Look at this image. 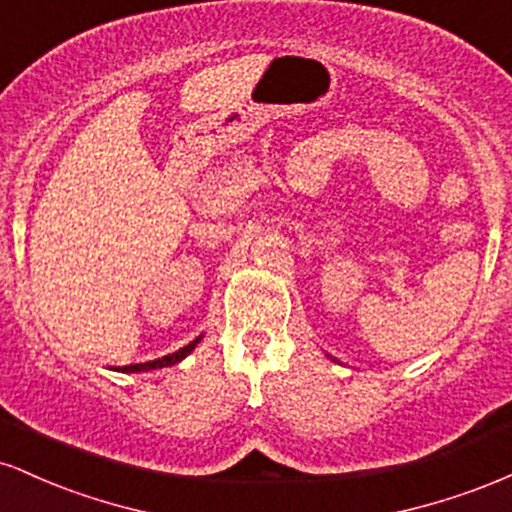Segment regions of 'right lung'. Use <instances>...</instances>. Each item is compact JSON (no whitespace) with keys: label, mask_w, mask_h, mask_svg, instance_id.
Returning a JSON list of instances; mask_svg holds the SVG:
<instances>
[{"label":"right lung","mask_w":512,"mask_h":512,"mask_svg":"<svg viewBox=\"0 0 512 512\" xmlns=\"http://www.w3.org/2000/svg\"><path fill=\"white\" fill-rule=\"evenodd\" d=\"M202 342V337L192 339L190 344L182 346V349L175 351V354H168L163 358H156V361H146V363H132V366H122V368H115V370H122V373H142V370H154V368H166V366H175V363H180L182 358L190 354L195 346Z\"/></svg>","instance_id":"right-lung-1"}]
</instances>
